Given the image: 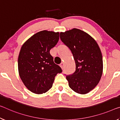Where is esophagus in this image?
I'll list each match as a JSON object with an SVG mask.
<instances>
[{"instance_id": "34e87169", "label": "esophagus", "mask_w": 120, "mask_h": 120, "mask_svg": "<svg viewBox=\"0 0 120 120\" xmlns=\"http://www.w3.org/2000/svg\"><path fill=\"white\" fill-rule=\"evenodd\" d=\"M60 66L61 67V68H64V62H62L60 64Z\"/></svg>"}]
</instances>
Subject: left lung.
I'll list each match as a JSON object with an SVG mask.
<instances>
[{
	"label": "left lung",
	"mask_w": 120,
	"mask_h": 120,
	"mask_svg": "<svg viewBox=\"0 0 120 120\" xmlns=\"http://www.w3.org/2000/svg\"><path fill=\"white\" fill-rule=\"evenodd\" d=\"M62 42L70 49L76 64V70L66 75L69 86L79 94L93 90L101 79L103 63L100 49L89 34L76 28L60 33Z\"/></svg>",
	"instance_id": "obj_1"
}]
</instances>
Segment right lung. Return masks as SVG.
<instances>
[{
    "label": "right lung",
    "mask_w": 120,
    "mask_h": 120,
    "mask_svg": "<svg viewBox=\"0 0 120 120\" xmlns=\"http://www.w3.org/2000/svg\"><path fill=\"white\" fill-rule=\"evenodd\" d=\"M59 39V33L39 31L23 44L18 58V69L23 83L32 92L42 94L52 87L57 74L62 72L50 51Z\"/></svg>",
    "instance_id": "obj_1"
}]
</instances>
